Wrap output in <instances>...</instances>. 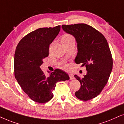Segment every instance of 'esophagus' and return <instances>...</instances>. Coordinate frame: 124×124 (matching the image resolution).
Segmentation results:
<instances>
[{"label": "esophagus", "mask_w": 124, "mask_h": 124, "mask_svg": "<svg viewBox=\"0 0 124 124\" xmlns=\"http://www.w3.org/2000/svg\"><path fill=\"white\" fill-rule=\"evenodd\" d=\"M69 77H70V79L72 80V79H74V75L72 74H69Z\"/></svg>", "instance_id": "esophagus-1"}]
</instances>
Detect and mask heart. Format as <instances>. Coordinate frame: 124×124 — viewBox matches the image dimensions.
Wrapping results in <instances>:
<instances>
[{
  "mask_svg": "<svg viewBox=\"0 0 124 124\" xmlns=\"http://www.w3.org/2000/svg\"><path fill=\"white\" fill-rule=\"evenodd\" d=\"M73 38H74L71 35H70V34H65V35H63V36H62V39H61V41L62 42L67 41V40H69ZM63 67L65 69H68V66L65 65L63 66Z\"/></svg>",
  "mask_w": 124,
  "mask_h": 124,
  "instance_id": "b5f03b06",
  "label": "heart"
}]
</instances>
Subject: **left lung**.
<instances>
[{"label":"left lung","instance_id":"8db88e82","mask_svg":"<svg viewBox=\"0 0 124 124\" xmlns=\"http://www.w3.org/2000/svg\"><path fill=\"white\" fill-rule=\"evenodd\" d=\"M67 33L73 35L77 43V64L85 66L87 73L75 78L81 84L75 93L76 97L88 101L99 95L107 84L113 68V58L107 40L94 28L84 23L62 26Z\"/></svg>","mask_w":124,"mask_h":124}]
</instances>
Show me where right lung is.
Returning <instances> with one entry per match:
<instances>
[{"label":"right lung","instance_id":"right-lung-1","mask_svg":"<svg viewBox=\"0 0 124 124\" xmlns=\"http://www.w3.org/2000/svg\"><path fill=\"white\" fill-rule=\"evenodd\" d=\"M61 26L43 27L30 32L20 40L14 57V74L24 93L36 102L46 103L53 97V91L59 81L69 79L68 74L55 69L45 76L40 69L48 56L49 46L59 34Z\"/></svg>","mask_w":124,"mask_h":124}]
</instances>
